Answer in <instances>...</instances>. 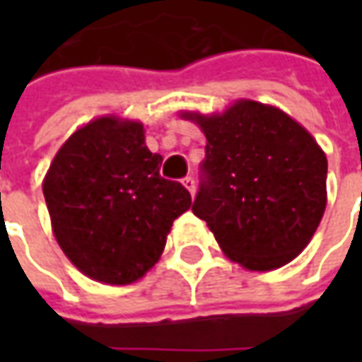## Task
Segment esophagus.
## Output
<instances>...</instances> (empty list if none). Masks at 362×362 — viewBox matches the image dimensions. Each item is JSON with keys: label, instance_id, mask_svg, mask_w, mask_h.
Masks as SVG:
<instances>
[{"label": "esophagus", "instance_id": "34e87169", "mask_svg": "<svg viewBox=\"0 0 362 362\" xmlns=\"http://www.w3.org/2000/svg\"><path fill=\"white\" fill-rule=\"evenodd\" d=\"M182 184H184V188L188 189V192H189V194H192V196L196 194V180H194L192 176H186V178L182 180Z\"/></svg>", "mask_w": 362, "mask_h": 362}]
</instances>
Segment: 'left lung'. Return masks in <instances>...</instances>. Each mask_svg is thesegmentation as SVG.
<instances>
[{
  "instance_id": "8db88e82",
  "label": "left lung",
  "mask_w": 362,
  "mask_h": 362,
  "mask_svg": "<svg viewBox=\"0 0 362 362\" xmlns=\"http://www.w3.org/2000/svg\"><path fill=\"white\" fill-rule=\"evenodd\" d=\"M204 132V170L192 211L230 262L283 267L308 246L327 204V158L287 112L238 98L223 112L182 110Z\"/></svg>"
}]
</instances>
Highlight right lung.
Here are the masks:
<instances>
[{
    "label": "right lung",
    "instance_id": "1",
    "mask_svg": "<svg viewBox=\"0 0 362 362\" xmlns=\"http://www.w3.org/2000/svg\"><path fill=\"white\" fill-rule=\"evenodd\" d=\"M163 157L139 119L106 114L83 124L42 180L52 233L81 273L106 285L139 281L160 259L189 192L160 178Z\"/></svg>",
    "mask_w": 362,
    "mask_h": 362
}]
</instances>
